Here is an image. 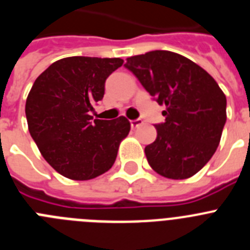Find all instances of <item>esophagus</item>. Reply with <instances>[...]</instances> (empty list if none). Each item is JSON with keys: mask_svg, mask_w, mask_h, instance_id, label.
Instances as JSON below:
<instances>
[{"mask_svg": "<svg viewBox=\"0 0 250 250\" xmlns=\"http://www.w3.org/2000/svg\"><path fill=\"white\" fill-rule=\"evenodd\" d=\"M143 124H144V121L141 120V119H135V120L130 121V125H131L132 129H136V127L141 126Z\"/></svg>", "mask_w": 250, "mask_h": 250, "instance_id": "esophagus-1", "label": "esophagus"}]
</instances>
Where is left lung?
I'll return each instance as SVG.
<instances>
[{"label":"left lung","mask_w":250,"mask_h":250,"mask_svg":"<svg viewBox=\"0 0 250 250\" xmlns=\"http://www.w3.org/2000/svg\"><path fill=\"white\" fill-rule=\"evenodd\" d=\"M124 66L167 106L165 121L155 125V141L145 147L149 165L165 178L193 176L219 145L227 121L224 92L204 68L171 51L131 56Z\"/></svg>","instance_id":"8db88e82"}]
</instances>
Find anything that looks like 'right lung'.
Instances as JSON below:
<instances>
[{
	"label": "right lung",
	"mask_w": 250,
	"mask_h": 250,
	"mask_svg": "<svg viewBox=\"0 0 250 250\" xmlns=\"http://www.w3.org/2000/svg\"><path fill=\"white\" fill-rule=\"evenodd\" d=\"M123 62L119 57H65L32 85L25 109L28 131L45 160L65 178L90 180L114 165L129 120H99L90 111L104 98L106 79Z\"/></svg>",
	"instance_id": "add662e5"
}]
</instances>
